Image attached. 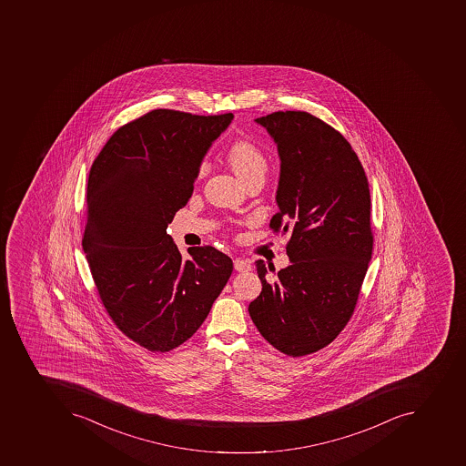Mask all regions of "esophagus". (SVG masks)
Segmentation results:
<instances>
[{
    "mask_svg": "<svg viewBox=\"0 0 466 466\" xmlns=\"http://www.w3.org/2000/svg\"><path fill=\"white\" fill-rule=\"evenodd\" d=\"M233 265H235L236 271L238 272H246L250 271V269H252L250 260L242 259V258H236V259L233 260Z\"/></svg>",
    "mask_w": 466,
    "mask_h": 466,
    "instance_id": "esophagus-1",
    "label": "esophagus"
}]
</instances>
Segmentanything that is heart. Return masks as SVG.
Masks as SVG:
<instances>
[{
  "instance_id": "obj_1",
  "label": "heart",
  "mask_w": 466,
  "mask_h": 466,
  "mask_svg": "<svg viewBox=\"0 0 466 466\" xmlns=\"http://www.w3.org/2000/svg\"><path fill=\"white\" fill-rule=\"evenodd\" d=\"M228 165L231 166L233 172L238 175V179L242 180L243 184L249 182V180L265 179V175L268 172V158L264 151L260 150L259 147L250 143L248 139H238L235 143L231 144L228 151ZM207 162H202L199 166V173H204L207 170Z\"/></svg>"
}]
</instances>
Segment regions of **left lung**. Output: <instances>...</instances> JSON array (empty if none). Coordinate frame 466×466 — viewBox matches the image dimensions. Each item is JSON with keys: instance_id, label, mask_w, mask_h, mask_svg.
Returning a JSON list of instances; mask_svg holds the SVG:
<instances>
[{"instance_id": "obj_1", "label": "left lung", "mask_w": 466, "mask_h": 466, "mask_svg": "<svg viewBox=\"0 0 466 466\" xmlns=\"http://www.w3.org/2000/svg\"><path fill=\"white\" fill-rule=\"evenodd\" d=\"M255 122L281 160L269 226L291 235V264L269 282L258 260L262 291L249 315L274 349L308 356L334 341L356 308L373 249L369 182L349 141L319 117L287 110Z\"/></svg>"}]
</instances>
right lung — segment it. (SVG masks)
<instances>
[{
    "label": "right lung",
    "mask_w": 466,
    "mask_h": 466,
    "mask_svg": "<svg viewBox=\"0 0 466 466\" xmlns=\"http://www.w3.org/2000/svg\"><path fill=\"white\" fill-rule=\"evenodd\" d=\"M231 121L233 114L151 110L117 129L90 169L83 250L115 325L150 351L187 341L233 271L213 246L182 259L166 231Z\"/></svg>",
    "instance_id": "1"
}]
</instances>
